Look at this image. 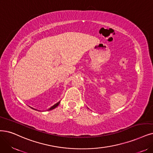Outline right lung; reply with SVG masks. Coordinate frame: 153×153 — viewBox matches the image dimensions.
<instances>
[{"mask_svg": "<svg viewBox=\"0 0 153 153\" xmlns=\"http://www.w3.org/2000/svg\"><path fill=\"white\" fill-rule=\"evenodd\" d=\"M60 101H59V102H58L57 103H56L55 105H54L53 106H52V107H51V108L48 110H53V109H54L55 108H56V106H59V105L60 104ZM33 109H34V108H33ZM34 110H36V109H34Z\"/></svg>", "mask_w": 153, "mask_h": 153, "instance_id": "add662e5", "label": "right lung"}]
</instances>
